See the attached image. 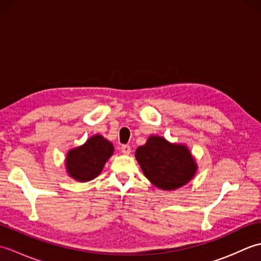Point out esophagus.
<instances>
[{
  "label": "esophagus",
  "mask_w": 261,
  "mask_h": 261,
  "mask_svg": "<svg viewBox=\"0 0 261 261\" xmlns=\"http://www.w3.org/2000/svg\"><path fill=\"white\" fill-rule=\"evenodd\" d=\"M121 151L124 154H129L131 152V147L129 145H122L121 146Z\"/></svg>",
  "instance_id": "34e87169"
}]
</instances>
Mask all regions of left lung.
<instances>
[{"label":"left lung","mask_w":261,"mask_h":261,"mask_svg":"<svg viewBox=\"0 0 261 261\" xmlns=\"http://www.w3.org/2000/svg\"><path fill=\"white\" fill-rule=\"evenodd\" d=\"M136 158L147 178L166 191L185 185L196 171V164L185 146L173 145L157 136L137 149Z\"/></svg>","instance_id":"8db88e82"}]
</instances>
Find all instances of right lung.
<instances>
[{
	"instance_id": "add662e5",
	"label": "right lung",
	"mask_w": 261,
	"mask_h": 261,
	"mask_svg": "<svg viewBox=\"0 0 261 261\" xmlns=\"http://www.w3.org/2000/svg\"><path fill=\"white\" fill-rule=\"evenodd\" d=\"M112 143L102 136H94L84 145L70 150L66 158L68 174L76 180L88 181L101 174L105 163L112 156Z\"/></svg>"
}]
</instances>
